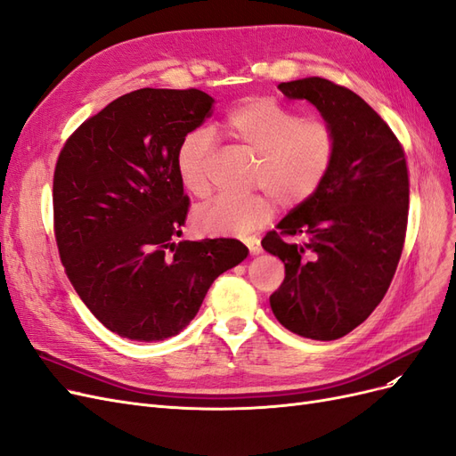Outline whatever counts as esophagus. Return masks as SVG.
Returning a JSON list of instances; mask_svg holds the SVG:
<instances>
[{"label": "esophagus", "mask_w": 456, "mask_h": 456, "mask_svg": "<svg viewBox=\"0 0 456 456\" xmlns=\"http://www.w3.org/2000/svg\"><path fill=\"white\" fill-rule=\"evenodd\" d=\"M245 245H247V249H249V253L255 256V255H260V241L258 240H255V238H251V240H247L245 241Z\"/></svg>", "instance_id": "34e87169"}]
</instances>
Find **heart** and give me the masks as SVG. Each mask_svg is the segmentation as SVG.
Instances as JSON below:
<instances>
[{
    "instance_id": "b5f03b06",
    "label": "heart",
    "mask_w": 456,
    "mask_h": 456,
    "mask_svg": "<svg viewBox=\"0 0 456 456\" xmlns=\"http://www.w3.org/2000/svg\"><path fill=\"white\" fill-rule=\"evenodd\" d=\"M228 139L258 159L255 184L283 205L306 201L322 186L337 154L335 133L327 123L300 119L291 108L258 96L233 106L223 121ZM213 142L205 131H190L176 148V173L191 196L211 191L207 161ZM273 213L269 194L232 200L218 198L196 211L194 224L207 236L243 238L266 224Z\"/></svg>"
}]
</instances>
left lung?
Segmentation results:
<instances>
[{
    "label": "left lung",
    "mask_w": 456,
    "mask_h": 456,
    "mask_svg": "<svg viewBox=\"0 0 456 456\" xmlns=\"http://www.w3.org/2000/svg\"><path fill=\"white\" fill-rule=\"evenodd\" d=\"M278 89L322 114L335 133L337 154L322 186L262 240L265 251L285 265L270 306L291 333L337 340L379 306L402 256L409 209L405 154L354 91L323 77L287 81Z\"/></svg>",
    "instance_id": "obj_1"
}]
</instances>
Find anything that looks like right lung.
Instances as JSON below:
<instances>
[{
	"mask_svg": "<svg viewBox=\"0 0 456 456\" xmlns=\"http://www.w3.org/2000/svg\"><path fill=\"white\" fill-rule=\"evenodd\" d=\"M198 89H139L89 118L64 144L53 181L54 236L76 293L112 333L156 342L194 320L220 273L249 249L183 236L176 173L183 136L209 118Z\"/></svg>",
	"mask_w": 456,
	"mask_h": 456,
	"instance_id": "obj_1",
	"label": "right lung"
}]
</instances>
